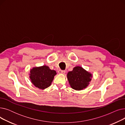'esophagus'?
I'll list each match as a JSON object with an SVG mask.
<instances>
[{"label": "esophagus", "instance_id": "34e87169", "mask_svg": "<svg viewBox=\"0 0 125 125\" xmlns=\"http://www.w3.org/2000/svg\"><path fill=\"white\" fill-rule=\"evenodd\" d=\"M66 73V72H65V70H58V73L59 74H64V73Z\"/></svg>", "mask_w": 125, "mask_h": 125}]
</instances>
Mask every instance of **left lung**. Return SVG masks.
Instances as JSON below:
<instances>
[{
	"instance_id": "obj_1",
	"label": "left lung",
	"mask_w": 125,
	"mask_h": 125,
	"mask_svg": "<svg viewBox=\"0 0 125 125\" xmlns=\"http://www.w3.org/2000/svg\"><path fill=\"white\" fill-rule=\"evenodd\" d=\"M67 79L70 87L80 91L86 88L91 81L92 75L81 66H76L67 73Z\"/></svg>"
}]
</instances>
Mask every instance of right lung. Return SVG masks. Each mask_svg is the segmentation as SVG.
<instances>
[{"instance_id":"1","label":"right lung","mask_w":125,"mask_h":125,"mask_svg":"<svg viewBox=\"0 0 125 125\" xmlns=\"http://www.w3.org/2000/svg\"><path fill=\"white\" fill-rule=\"evenodd\" d=\"M29 77L31 83L40 89L44 90L51 86L56 71L51 70L49 66L43 65L33 67L30 70Z\"/></svg>"}]
</instances>
